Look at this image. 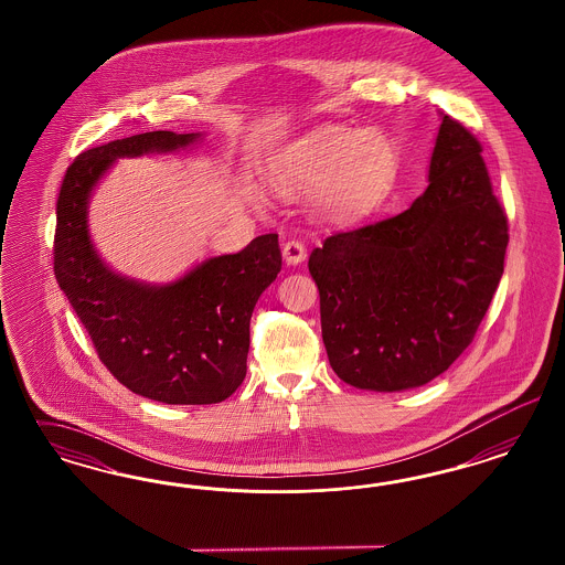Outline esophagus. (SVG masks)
Returning <instances> with one entry per match:
<instances>
[{"instance_id": "obj_1", "label": "esophagus", "mask_w": 565, "mask_h": 565, "mask_svg": "<svg viewBox=\"0 0 565 565\" xmlns=\"http://www.w3.org/2000/svg\"><path fill=\"white\" fill-rule=\"evenodd\" d=\"M281 253H284V258H286L288 265H298L307 258V246L300 239L291 238L284 244Z\"/></svg>"}]
</instances>
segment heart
I'll list each match as a JSON object with an SVG mask.
<instances>
[{"instance_id": "b5f03b06", "label": "heart", "mask_w": 565, "mask_h": 565, "mask_svg": "<svg viewBox=\"0 0 565 565\" xmlns=\"http://www.w3.org/2000/svg\"><path fill=\"white\" fill-rule=\"evenodd\" d=\"M397 168L394 142L381 130L321 126L279 159L274 184L284 194L317 191L331 220H352L375 203Z\"/></svg>"}]
</instances>
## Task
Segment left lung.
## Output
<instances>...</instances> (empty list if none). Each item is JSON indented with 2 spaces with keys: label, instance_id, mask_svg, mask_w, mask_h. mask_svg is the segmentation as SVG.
<instances>
[{
  "label": "left lung",
  "instance_id": "obj_1",
  "mask_svg": "<svg viewBox=\"0 0 565 565\" xmlns=\"http://www.w3.org/2000/svg\"><path fill=\"white\" fill-rule=\"evenodd\" d=\"M479 138L444 116L411 209L335 232L308 257L329 364L360 390L441 375L472 343L503 275L508 215Z\"/></svg>",
  "mask_w": 565,
  "mask_h": 565
}]
</instances>
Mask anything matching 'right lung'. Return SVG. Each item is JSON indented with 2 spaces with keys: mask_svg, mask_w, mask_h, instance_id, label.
<instances>
[{
  "mask_svg": "<svg viewBox=\"0 0 565 565\" xmlns=\"http://www.w3.org/2000/svg\"><path fill=\"white\" fill-rule=\"evenodd\" d=\"M196 135L154 130L111 140L70 163L53 238V274L107 371L163 404H217L246 376L250 317L281 269L277 234L209 258L170 286L111 274L88 239V194L116 157L186 147Z\"/></svg>",
  "mask_w": 565,
  "mask_h": 565,
  "instance_id": "obj_1",
  "label": "right lung"
}]
</instances>
